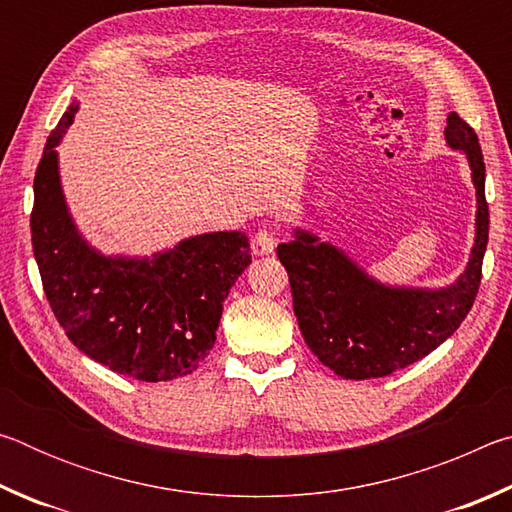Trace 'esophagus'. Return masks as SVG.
<instances>
[{
  "label": "esophagus",
  "instance_id": "1",
  "mask_svg": "<svg viewBox=\"0 0 512 512\" xmlns=\"http://www.w3.org/2000/svg\"><path fill=\"white\" fill-rule=\"evenodd\" d=\"M250 246H253V255H257V257L273 255L275 246H277V239H275L271 230H259V232H255V237H253V241H250Z\"/></svg>",
  "mask_w": 512,
  "mask_h": 512
}]
</instances>
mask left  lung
I'll list each match as a JSON object with an SVG mask.
<instances>
[{
	"label": "left lung",
	"mask_w": 512,
	"mask_h": 512,
	"mask_svg": "<svg viewBox=\"0 0 512 512\" xmlns=\"http://www.w3.org/2000/svg\"><path fill=\"white\" fill-rule=\"evenodd\" d=\"M445 140L465 155L476 192L474 244L452 284L429 289L379 282L345 250L298 225L289 244L277 246L305 343L343 379L386 377L411 366L445 343L472 309L490 225L485 164L479 137L456 112L447 115Z\"/></svg>",
	"instance_id": "left-lung-1"
}]
</instances>
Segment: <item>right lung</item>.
Segmentation results:
<instances>
[{"label":"right lung","mask_w":512,"mask_h":512,"mask_svg":"<svg viewBox=\"0 0 512 512\" xmlns=\"http://www.w3.org/2000/svg\"><path fill=\"white\" fill-rule=\"evenodd\" d=\"M72 103L49 135L33 180L31 241L47 300L90 359L140 381L185 377L216 341L223 300L250 264L244 232H203L153 255H106L69 212L56 146Z\"/></svg>","instance_id":"right-lung-1"}]
</instances>
